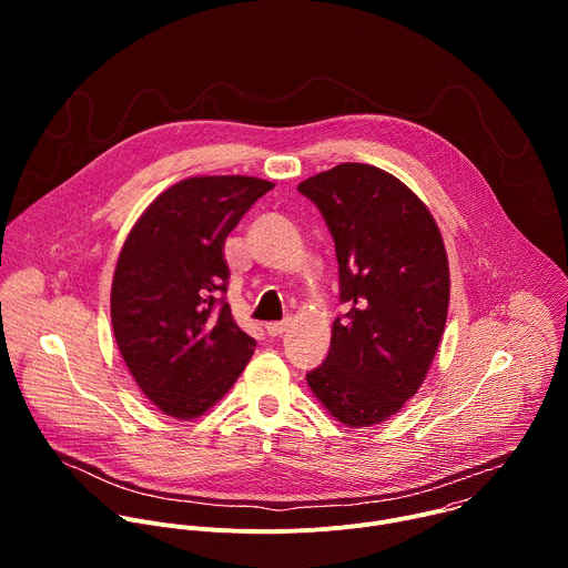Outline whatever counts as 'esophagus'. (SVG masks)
<instances>
[{
    "instance_id": "esophagus-1",
    "label": "esophagus",
    "mask_w": 568,
    "mask_h": 568,
    "mask_svg": "<svg viewBox=\"0 0 568 568\" xmlns=\"http://www.w3.org/2000/svg\"><path fill=\"white\" fill-rule=\"evenodd\" d=\"M287 326H290L287 321H272V323H267L265 331H267L270 337H281L287 331Z\"/></svg>"
}]
</instances>
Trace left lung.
<instances>
[{"label":"left lung","instance_id":"left-lung-1","mask_svg":"<svg viewBox=\"0 0 568 568\" xmlns=\"http://www.w3.org/2000/svg\"><path fill=\"white\" fill-rule=\"evenodd\" d=\"M326 220L339 263L328 357L305 377L333 418L371 427L420 388L449 305L443 235L418 195L368 164H339L298 184Z\"/></svg>","mask_w":568,"mask_h":568}]
</instances>
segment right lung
<instances>
[{"label": "right lung", "mask_w": 568, "mask_h": 568, "mask_svg": "<svg viewBox=\"0 0 568 568\" xmlns=\"http://www.w3.org/2000/svg\"><path fill=\"white\" fill-rule=\"evenodd\" d=\"M274 184L258 178H189L136 220L112 281V328L145 397L191 420L233 386L256 339L224 298V240Z\"/></svg>", "instance_id": "add662e5"}]
</instances>
